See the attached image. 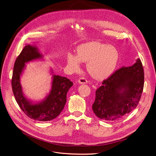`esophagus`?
<instances>
[{
    "mask_svg": "<svg viewBox=\"0 0 156 156\" xmlns=\"http://www.w3.org/2000/svg\"><path fill=\"white\" fill-rule=\"evenodd\" d=\"M78 83H80V84H86V83H87V80H86V79L84 78V77H81V78H80L78 80Z\"/></svg>",
    "mask_w": 156,
    "mask_h": 156,
    "instance_id": "34e87169",
    "label": "esophagus"
}]
</instances>
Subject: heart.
Segmentation results:
<instances>
[{"mask_svg":"<svg viewBox=\"0 0 156 156\" xmlns=\"http://www.w3.org/2000/svg\"><path fill=\"white\" fill-rule=\"evenodd\" d=\"M119 58V52L114 46L93 41L78 46L76 55L69 54L67 63L72 70L77 72L81 67V62H87L88 73L94 78L101 80L112 74Z\"/></svg>","mask_w":156,"mask_h":156,"instance_id":"obj_1","label":"heart"}]
</instances>
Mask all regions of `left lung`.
I'll use <instances>...</instances> for the list:
<instances>
[{
	"label": "left lung",
	"instance_id": "8db88e82",
	"mask_svg": "<svg viewBox=\"0 0 156 156\" xmlns=\"http://www.w3.org/2000/svg\"><path fill=\"white\" fill-rule=\"evenodd\" d=\"M144 81L140 58L132 66H122L96 90L92 107L94 113L99 119L109 121L123 118L138 105Z\"/></svg>",
	"mask_w": 156,
	"mask_h": 156
}]
</instances>
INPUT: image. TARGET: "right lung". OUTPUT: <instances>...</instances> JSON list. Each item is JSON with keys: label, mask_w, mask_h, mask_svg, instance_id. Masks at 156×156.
Instances as JSON below:
<instances>
[{"label": "right lung", "mask_w": 156, "mask_h": 156, "mask_svg": "<svg viewBox=\"0 0 156 156\" xmlns=\"http://www.w3.org/2000/svg\"><path fill=\"white\" fill-rule=\"evenodd\" d=\"M44 60L35 45L27 44L16 58L13 71L12 86L15 100L21 109L30 118L40 122L51 121L63 110L66 102V94L73 82L66 77L54 74L51 69L52 84L49 93L40 101H33L25 95L20 78L30 62Z\"/></svg>", "instance_id": "right-lung-1"}]
</instances>
